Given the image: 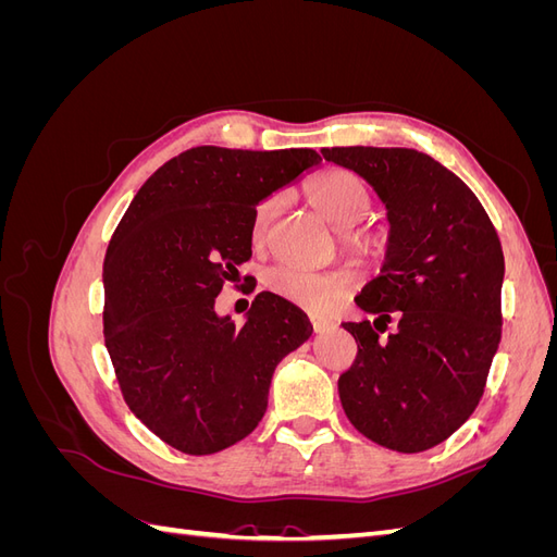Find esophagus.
Wrapping results in <instances>:
<instances>
[{
    "label": "esophagus",
    "mask_w": 557,
    "mask_h": 557,
    "mask_svg": "<svg viewBox=\"0 0 557 557\" xmlns=\"http://www.w3.org/2000/svg\"><path fill=\"white\" fill-rule=\"evenodd\" d=\"M311 325H313V332H315V334H323L325 330H330V327H332L330 320H325V318H318V315H311Z\"/></svg>",
    "instance_id": "esophagus-1"
}]
</instances>
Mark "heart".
I'll use <instances>...</instances> for the list:
<instances>
[{
	"instance_id": "heart-1",
	"label": "heart",
	"mask_w": 557,
	"mask_h": 557,
	"mask_svg": "<svg viewBox=\"0 0 557 557\" xmlns=\"http://www.w3.org/2000/svg\"><path fill=\"white\" fill-rule=\"evenodd\" d=\"M305 193L309 205L339 232L344 248L352 252V256H374L381 248L379 232L356 227L367 215L369 205H372L367 183L358 174L348 170H325L307 183ZM278 197H269L256 209V215H252V239L260 242L264 237L269 223L274 221L278 211ZM264 285L274 295L313 315H325L334 311L346 293L342 278L315 276L290 267L269 269Z\"/></svg>"
}]
</instances>
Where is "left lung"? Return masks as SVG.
I'll use <instances>...</instances> for the list:
<instances>
[{"label": "left lung", "mask_w": 557, "mask_h": 557, "mask_svg": "<svg viewBox=\"0 0 557 557\" xmlns=\"http://www.w3.org/2000/svg\"><path fill=\"white\" fill-rule=\"evenodd\" d=\"M364 178L385 207L381 274L356 305L374 325L344 323L358 344L339 376L348 420L397 453L428 450L474 413L502 336L504 252L476 195L411 148L320 150ZM391 319L398 327L380 332Z\"/></svg>", "instance_id": "8db88e82"}]
</instances>
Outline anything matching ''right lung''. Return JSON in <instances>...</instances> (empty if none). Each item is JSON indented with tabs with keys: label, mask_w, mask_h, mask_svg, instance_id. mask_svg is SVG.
I'll return each mask as SVG.
<instances>
[{
	"label": "right lung",
	"mask_w": 557,
	"mask_h": 557,
	"mask_svg": "<svg viewBox=\"0 0 557 557\" xmlns=\"http://www.w3.org/2000/svg\"><path fill=\"white\" fill-rule=\"evenodd\" d=\"M320 162L311 148H190L141 185L113 234L107 350L132 413L181 453L211 455L256 430L278 362L313 332L274 293L242 327L215 297L252 256L256 209Z\"/></svg>",
	"instance_id": "add662e5"
}]
</instances>
